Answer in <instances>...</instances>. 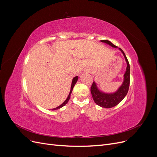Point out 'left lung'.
<instances>
[{
    "mask_svg": "<svg viewBox=\"0 0 157 157\" xmlns=\"http://www.w3.org/2000/svg\"><path fill=\"white\" fill-rule=\"evenodd\" d=\"M101 41L103 42H105V43L111 45L113 47H115V48L117 47L115 45H114L110 41H109L107 40H102ZM119 50L122 52L127 63V68L126 73L124 75V82L122 84V86L118 90V91L117 92L110 94L103 93L99 91V90H98L96 86V84L95 83L94 81L92 84L91 88H90V91H91V94L94 102L99 106H101L104 108H111L118 105V104L125 98L128 92V90H129L130 73V64L129 62H128V60L126 58L124 52L120 48Z\"/></svg>",
    "mask_w": 157,
    "mask_h": 157,
    "instance_id": "left-lung-1",
    "label": "left lung"
}]
</instances>
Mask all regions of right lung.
I'll return each mask as SVG.
<instances>
[{
  "label": "right lung",
  "mask_w": 157,
  "mask_h": 157,
  "mask_svg": "<svg viewBox=\"0 0 157 157\" xmlns=\"http://www.w3.org/2000/svg\"><path fill=\"white\" fill-rule=\"evenodd\" d=\"M77 80H78V77H75L73 79V81H72V84H71V91H70V93H69V96H68V97H67V99H66V100L61 104V105H59V106H58V107H56V108H54V109H52V110H56V109H59V108H61V107H62L63 106H64L66 103H67L68 101H69V99H70V97H71V92H72V91H73V87H74V86H75V84H76V82H77Z\"/></svg>",
  "instance_id": "right-lung-1"
}]
</instances>
